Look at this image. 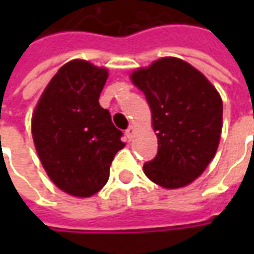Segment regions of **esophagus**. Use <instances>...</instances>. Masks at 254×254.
<instances>
[{"label":"esophagus","instance_id":"1","mask_svg":"<svg viewBox=\"0 0 254 254\" xmlns=\"http://www.w3.org/2000/svg\"><path fill=\"white\" fill-rule=\"evenodd\" d=\"M134 130H136V127H133V125H130V127H129L127 129V132H125V134H127V140H129V141H130V140H132V138H133Z\"/></svg>","mask_w":254,"mask_h":254}]
</instances>
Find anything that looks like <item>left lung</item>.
I'll use <instances>...</instances> for the list:
<instances>
[{
    "label": "left lung",
    "instance_id": "8db88e82",
    "mask_svg": "<svg viewBox=\"0 0 254 254\" xmlns=\"http://www.w3.org/2000/svg\"><path fill=\"white\" fill-rule=\"evenodd\" d=\"M130 78L145 95L158 137V154L144 165L145 176L167 189L187 187L216 154L223 117L220 95L180 58H160Z\"/></svg>",
    "mask_w": 254,
    "mask_h": 254
}]
</instances>
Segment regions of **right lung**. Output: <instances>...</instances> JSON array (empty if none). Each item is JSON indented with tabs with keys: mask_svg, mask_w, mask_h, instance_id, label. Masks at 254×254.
Masks as SVG:
<instances>
[{
	"mask_svg": "<svg viewBox=\"0 0 254 254\" xmlns=\"http://www.w3.org/2000/svg\"><path fill=\"white\" fill-rule=\"evenodd\" d=\"M109 72L83 60L58 70L32 116V137L42 165L61 190L89 197L105 187L116 154L125 147L99 96Z\"/></svg>",
	"mask_w": 254,
	"mask_h": 254,
	"instance_id": "right-lung-1",
	"label": "right lung"
}]
</instances>
